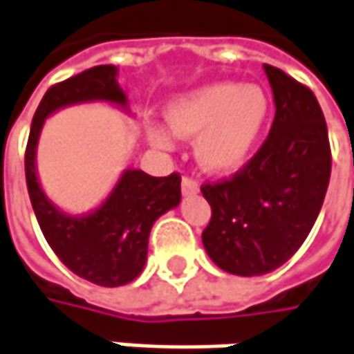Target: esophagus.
Listing matches in <instances>:
<instances>
[{"instance_id": "esophagus-1", "label": "esophagus", "mask_w": 354, "mask_h": 354, "mask_svg": "<svg viewBox=\"0 0 354 354\" xmlns=\"http://www.w3.org/2000/svg\"><path fill=\"white\" fill-rule=\"evenodd\" d=\"M198 192H200V184H198L194 178H182V194H184V196H194Z\"/></svg>"}]
</instances>
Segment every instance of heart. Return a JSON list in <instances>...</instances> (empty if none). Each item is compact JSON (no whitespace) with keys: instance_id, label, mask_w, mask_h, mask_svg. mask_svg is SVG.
Segmentation results:
<instances>
[{"instance_id":"heart-1","label":"heart","mask_w":354,"mask_h":354,"mask_svg":"<svg viewBox=\"0 0 354 354\" xmlns=\"http://www.w3.org/2000/svg\"><path fill=\"white\" fill-rule=\"evenodd\" d=\"M268 112V94L257 84L214 82L172 97L164 110L168 130L148 124L146 134L158 148L196 136L198 166L208 174H232L252 156Z\"/></svg>"}]
</instances>
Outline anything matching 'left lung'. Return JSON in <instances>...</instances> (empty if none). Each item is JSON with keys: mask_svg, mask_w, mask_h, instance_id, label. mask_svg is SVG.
I'll use <instances>...</instances> for the list:
<instances>
[{"mask_svg": "<svg viewBox=\"0 0 354 354\" xmlns=\"http://www.w3.org/2000/svg\"><path fill=\"white\" fill-rule=\"evenodd\" d=\"M274 97L270 134L239 174L202 186L212 218L202 244L212 262L239 277L277 270L308 236L330 178L328 132L315 94L264 64Z\"/></svg>", "mask_w": 354, "mask_h": 354, "instance_id": "obj_1", "label": "left lung"}]
</instances>
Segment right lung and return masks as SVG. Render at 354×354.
<instances>
[{"label": "right lung", "instance_id": "obj_1", "mask_svg": "<svg viewBox=\"0 0 354 354\" xmlns=\"http://www.w3.org/2000/svg\"><path fill=\"white\" fill-rule=\"evenodd\" d=\"M104 102L130 114L115 66H95L52 86L33 115L26 180L35 218L52 250L73 274L100 286H122L144 270L148 236L162 214L180 204V176L156 178L126 168L106 200L86 214L55 206L37 176V142L46 120L62 108Z\"/></svg>", "mask_w": 354, "mask_h": 354}]
</instances>
